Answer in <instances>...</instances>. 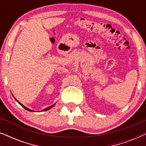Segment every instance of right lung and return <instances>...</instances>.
Listing matches in <instances>:
<instances>
[{
    "label": "right lung",
    "mask_w": 146,
    "mask_h": 146,
    "mask_svg": "<svg viewBox=\"0 0 146 146\" xmlns=\"http://www.w3.org/2000/svg\"><path fill=\"white\" fill-rule=\"evenodd\" d=\"M14 98H15V97H14ZM15 99L16 100H17V102H18V103H19L20 105H21V106H23V107L24 108H25V110H28V111H33V110H30V109H29V108H27V107H25V106H24V105H23V104H21V103H20V102H19V101H18L17 99H16V98H15ZM54 105H55V104H54L52 105V106H49V107H48V108H46L44 109L42 111H46V110H48L50 109V108H52V107H53V106H54Z\"/></svg>",
    "instance_id": "add662e5"
}]
</instances>
